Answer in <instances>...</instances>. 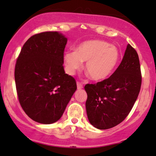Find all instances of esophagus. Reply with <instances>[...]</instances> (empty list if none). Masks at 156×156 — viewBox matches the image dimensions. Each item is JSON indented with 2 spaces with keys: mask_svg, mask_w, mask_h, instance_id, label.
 <instances>
[{
  "mask_svg": "<svg viewBox=\"0 0 156 156\" xmlns=\"http://www.w3.org/2000/svg\"><path fill=\"white\" fill-rule=\"evenodd\" d=\"M77 88H78V90H81L83 88V85L80 82H77Z\"/></svg>",
  "mask_w": 156,
  "mask_h": 156,
  "instance_id": "34e87169",
  "label": "esophagus"
}]
</instances>
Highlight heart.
<instances>
[{
  "mask_svg": "<svg viewBox=\"0 0 156 156\" xmlns=\"http://www.w3.org/2000/svg\"><path fill=\"white\" fill-rule=\"evenodd\" d=\"M66 69L74 75L85 62V71L93 81L106 79L117 67L120 59L119 50L108 42L88 40L76 47L75 52H67L63 56Z\"/></svg>",
  "mask_w": 156,
  "mask_h": 156,
  "instance_id": "b5f03b06",
  "label": "heart"
}]
</instances>
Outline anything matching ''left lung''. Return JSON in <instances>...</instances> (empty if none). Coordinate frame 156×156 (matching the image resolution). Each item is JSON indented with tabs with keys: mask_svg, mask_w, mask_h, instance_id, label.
<instances>
[{
	"mask_svg": "<svg viewBox=\"0 0 156 156\" xmlns=\"http://www.w3.org/2000/svg\"><path fill=\"white\" fill-rule=\"evenodd\" d=\"M139 56L130 44L115 72L106 80L86 84V111L90 123L100 130L116 126L133 108L141 87Z\"/></svg>",
	"mask_w": 156,
	"mask_h": 156,
	"instance_id": "obj_1",
	"label": "left lung"
}]
</instances>
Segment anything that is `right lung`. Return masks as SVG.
I'll return each instance as SVG.
<instances>
[{
	"instance_id": "add662e5",
	"label": "right lung",
	"mask_w": 156,
	"mask_h": 156,
	"mask_svg": "<svg viewBox=\"0 0 156 156\" xmlns=\"http://www.w3.org/2000/svg\"><path fill=\"white\" fill-rule=\"evenodd\" d=\"M65 35L45 31L31 36L22 48L15 67L19 101L30 119L41 124L57 122L77 90L65 73Z\"/></svg>"
}]
</instances>
